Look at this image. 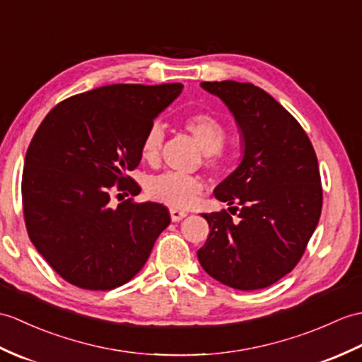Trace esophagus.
Here are the masks:
<instances>
[{
	"instance_id": "1",
	"label": "esophagus",
	"mask_w": 362,
	"mask_h": 362,
	"mask_svg": "<svg viewBox=\"0 0 362 362\" xmlns=\"http://www.w3.org/2000/svg\"><path fill=\"white\" fill-rule=\"evenodd\" d=\"M170 214H171V221L173 222H179V221L183 219V217H187V213L180 211V209H175V208L170 209Z\"/></svg>"
}]
</instances>
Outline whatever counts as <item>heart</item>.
<instances>
[{"mask_svg": "<svg viewBox=\"0 0 362 362\" xmlns=\"http://www.w3.org/2000/svg\"><path fill=\"white\" fill-rule=\"evenodd\" d=\"M183 126L204 151L205 165L219 170L228 160L223 143L228 137L226 124L208 112H194L183 119ZM163 129L160 124H151L140 141V156L148 163H157L160 158ZM204 191V182L196 175L180 173H163L151 177L146 183L148 196L173 208H188Z\"/></svg>", "mask_w": 362, "mask_h": 362, "instance_id": "heart-1", "label": "heart"}]
</instances>
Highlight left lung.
Returning a JSON list of instances; mask_svg holds the SVG:
<instances>
[{"mask_svg":"<svg viewBox=\"0 0 362 362\" xmlns=\"http://www.w3.org/2000/svg\"><path fill=\"white\" fill-rule=\"evenodd\" d=\"M236 119L243 137L238 170L217 185L225 209L202 214L209 225L197 251L202 268L236 290L270 287L305 253L321 217L322 185L305 131L287 109L253 83L202 81Z\"/></svg>","mask_w":362,"mask_h":362,"instance_id":"obj_1","label":"left lung"}]
</instances>
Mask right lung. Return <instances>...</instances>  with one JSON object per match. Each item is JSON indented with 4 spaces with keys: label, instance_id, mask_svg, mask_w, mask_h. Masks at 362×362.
<instances>
[{
    "label": "right lung",
    "instance_id": "1",
    "mask_svg": "<svg viewBox=\"0 0 362 362\" xmlns=\"http://www.w3.org/2000/svg\"><path fill=\"white\" fill-rule=\"evenodd\" d=\"M182 88L102 86L63 100L38 126L24 158V222L38 253L66 282L120 287L170 225L162 204L131 197L115 205L112 194L120 200V191L140 192L126 173L139 166L143 136Z\"/></svg>",
    "mask_w": 362,
    "mask_h": 362
}]
</instances>
